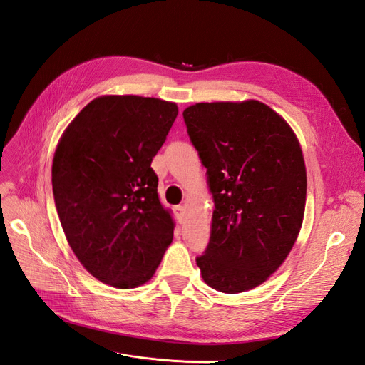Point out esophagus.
Wrapping results in <instances>:
<instances>
[{"instance_id": "34e87169", "label": "esophagus", "mask_w": 365, "mask_h": 365, "mask_svg": "<svg viewBox=\"0 0 365 365\" xmlns=\"http://www.w3.org/2000/svg\"><path fill=\"white\" fill-rule=\"evenodd\" d=\"M173 212H175V216L178 217L181 222L184 220V216H185V207L184 205H176L175 208H173Z\"/></svg>"}]
</instances>
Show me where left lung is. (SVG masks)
<instances>
[{"label": "left lung", "instance_id": "1", "mask_svg": "<svg viewBox=\"0 0 365 365\" xmlns=\"http://www.w3.org/2000/svg\"><path fill=\"white\" fill-rule=\"evenodd\" d=\"M182 117L215 201L210 242L196 264L216 291L256 288L288 257L303 224L300 143L259 101L196 103Z\"/></svg>", "mask_w": 365, "mask_h": 365}]
</instances>
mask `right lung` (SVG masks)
Wrapping results in <instances>:
<instances>
[{"instance_id":"right-lung-1","label":"right lung","mask_w":365,"mask_h":365,"mask_svg":"<svg viewBox=\"0 0 365 365\" xmlns=\"http://www.w3.org/2000/svg\"><path fill=\"white\" fill-rule=\"evenodd\" d=\"M176 115L178 106L161 98L97 97L54 152L51 184L65 237L83 268L114 288L152 279L172 244L175 224L150 163Z\"/></svg>"}]
</instances>
